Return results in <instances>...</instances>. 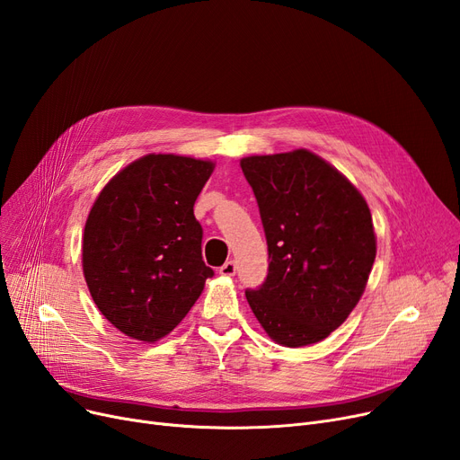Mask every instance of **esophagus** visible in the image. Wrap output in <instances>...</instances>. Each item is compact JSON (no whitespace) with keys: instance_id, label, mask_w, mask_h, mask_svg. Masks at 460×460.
Instances as JSON below:
<instances>
[{"instance_id":"34e87169","label":"esophagus","mask_w":460,"mask_h":460,"mask_svg":"<svg viewBox=\"0 0 460 460\" xmlns=\"http://www.w3.org/2000/svg\"><path fill=\"white\" fill-rule=\"evenodd\" d=\"M236 272V263L234 261H226L222 267H219V274L222 276H233Z\"/></svg>"}]
</instances>
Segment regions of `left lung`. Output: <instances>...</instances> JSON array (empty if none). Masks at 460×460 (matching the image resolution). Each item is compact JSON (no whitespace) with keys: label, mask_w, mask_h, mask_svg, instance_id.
<instances>
[{"label":"left lung","mask_w":460,"mask_h":460,"mask_svg":"<svg viewBox=\"0 0 460 460\" xmlns=\"http://www.w3.org/2000/svg\"><path fill=\"white\" fill-rule=\"evenodd\" d=\"M241 167L257 199L269 274L246 289L276 344L310 346L341 327L376 259L372 214L348 178L310 150L250 155Z\"/></svg>","instance_id":"obj_1"}]
</instances>
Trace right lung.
Segmentation results:
<instances>
[{"instance_id":"obj_1","label":"right lung","mask_w":460,"mask_h":460,"mask_svg":"<svg viewBox=\"0 0 460 460\" xmlns=\"http://www.w3.org/2000/svg\"><path fill=\"white\" fill-rule=\"evenodd\" d=\"M212 162L148 154L119 171L88 214L83 270L105 319L155 342L182 322L214 270L201 255L193 205Z\"/></svg>"}]
</instances>
